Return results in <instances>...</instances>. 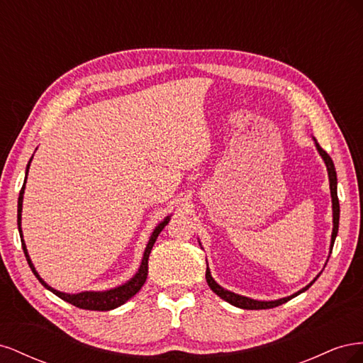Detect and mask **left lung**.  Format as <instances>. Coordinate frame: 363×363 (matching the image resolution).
Wrapping results in <instances>:
<instances>
[{"label": "left lung", "mask_w": 363, "mask_h": 363, "mask_svg": "<svg viewBox=\"0 0 363 363\" xmlns=\"http://www.w3.org/2000/svg\"><path fill=\"white\" fill-rule=\"evenodd\" d=\"M315 145H316V150L318 152H320L321 157L324 159V163L327 167V172H328V182H330V194H332V206H333V232H332V242H330V252L333 250V244H335V239L337 236V228H339V200H337V179H336V169H335V164H333V160L332 157L327 155V152L320 147V144L315 140ZM320 277V274L313 279V281H311L309 284H307L306 288H303L301 291L295 292L294 295L291 296H284V298H280V300H274V301H259V300H252V298H248V296H244V295H238L235 292H230L224 288L219 286V284L212 279L211 276V269H206V280H207V284L208 288H211L218 296H221L223 300H225L227 303L233 304L236 307H239V309H247V311H260V309H272V307H277L283 303L289 301L291 298H294V296L300 295L301 292L309 289L312 284L315 283V280Z\"/></svg>", "instance_id": "obj_1"}]
</instances>
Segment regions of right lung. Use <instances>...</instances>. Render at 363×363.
<instances>
[{"instance_id":"1","label":"right lung","mask_w":363,"mask_h":363,"mask_svg":"<svg viewBox=\"0 0 363 363\" xmlns=\"http://www.w3.org/2000/svg\"><path fill=\"white\" fill-rule=\"evenodd\" d=\"M33 159V157H31ZM30 159V162H31ZM30 162L27 164V171L26 174H28V168H30ZM26 180H27V175H26ZM24 189H26V182L23 184V189H21L19 192V199H18V230H19V236H21V242H23V250H24V255L27 257V262L28 265L33 271V274L38 277V280L45 286L48 291H51L52 294H56L59 298L65 300L71 303L72 306L75 307H80V309H86V311H112L115 309V307L124 304L125 301H128L131 296L136 295L140 288L144 286V283L147 280V276H148V257H150V252L152 250V245H155L157 236L160 235L162 230L164 228V225H167L169 223V216H167L163 219V221L155 228V232H152L148 244H147V248H145V252H144V257H142V263L140 267L138 269V272L133 276V279H130L127 283L121 284V286L118 288H113V289H108V291H103V292H94V291H86V292H80V294H65V292H60V291H56L52 289L51 286H48V284L43 281L39 274L36 271V268L33 267V263L30 260V256L27 252V247H26V242L23 239V228H21V212H23V199H24Z\"/></svg>"}]
</instances>
